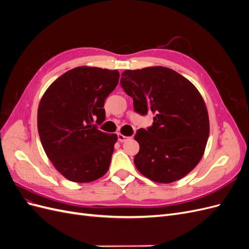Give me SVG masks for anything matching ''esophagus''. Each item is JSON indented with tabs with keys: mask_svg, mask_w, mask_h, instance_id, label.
<instances>
[{
	"mask_svg": "<svg viewBox=\"0 0 249 249\" xmlns=\"http://www.w3.org/2000/svg\"><path fill=\"white\" fill-rule=\"evenodd\" d=\"M117 137H118V141H119V142H124L125 140L129 139V137H126V136H124V135L120 134V133L117 134Z\"/></svg>",
	"mask_w": 249,
	"mask_h": 249,
	"instance_id": "34e87169",
	"label": "esophagus"
}]
</instances>
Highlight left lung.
<instances>
[{"mask_svg":"<svg viewBox=\"0 0 249 249\" xmlns=\"http://www.w3.org/2000/svg\"><path fill=\"white\" fill-rule=\"evenodd\" d=\"M120 84L135 111L154 114L153 125L134 137L140 146L135 166L161 184L187 176L201 160L210 133L208 110L196 87L163 66L124 71Z\"/></svg>","mask_w":249,"mask_h":249,"instance_id":"left-lung-1","label":"left lung"}]
</instances>
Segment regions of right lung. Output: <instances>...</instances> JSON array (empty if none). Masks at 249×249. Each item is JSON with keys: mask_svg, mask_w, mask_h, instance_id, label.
Instances as JSON below:
<instances>
[{"mask_svg": "<svg viewBox=\"0 0 249 249\" xmlns=\"http://www.w3.org/2000/svg\"><path fill=\"white\" fill-rule=\"evenodd\" d=\"M119 72L79 66L60 76L42 95L37 127L55 168L71 182L89 183L109 169L116 134L100 131L104 104L118 84Z\"/></svg>", "mask_w": 249, "mask_h": 249, "instance_id": "obj_1", "label": "right lung"}]
</instances>
